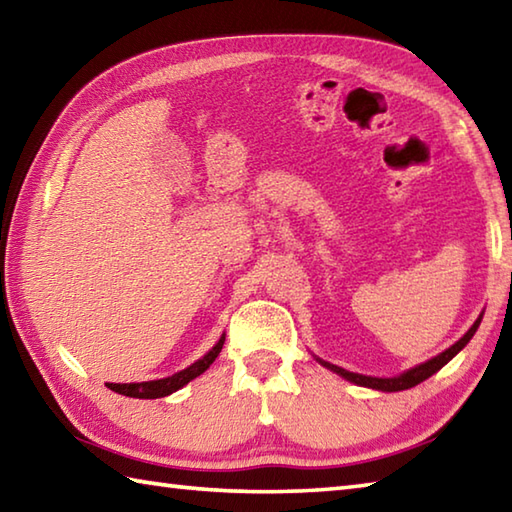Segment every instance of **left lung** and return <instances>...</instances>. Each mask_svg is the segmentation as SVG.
Listing matches in <instances>:
<instances>
[{"instance_id": "8db88e82", "label": "left lung", "mask_w": 512, "mask_h": 512, "mask_svg": "<svg viewBox=\"0 0 512 512\" xmlns=\"http://www.w3.org/2000/svg\"><path fill=\"white\" fill-rule=\"evenodd\" d=\"M482 317H484V315H479L477 322L468 328V333H466L462 339H459V342H455L453 346L446 348L444 353H439L437 357L428 359V362L419 364V366H415V368H410V370H406V373L397 375V377H368V375L350 373V370H344V368H339V366H335V364H328V362H324V359H317V362L322 364V366H326L328 370H333V373H337L339 377L348 379V382L357 384V386L384 390V393H397V390H406V388H413V386H417V384L426 382V379H428L430 375H435L439 368L446 366V364L450 362V359H453V357L459 353V350H462V348L470 342V339H473V335L477 333L479 324H482Z\"/></svg>"}]
</instances>
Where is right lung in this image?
Instances as JSON below:
<instances>
[{
    "label": "right lung",
    "instance_id": "1",
    "mask_svg": "<svg viewBox=\"0 0 512 512\" xmlns=\"http://www.w3.org/2000/svg\"><path fill=\"white\" fill-rule=\"evenodd\" d=\"M224 339L226 335L219 337V342L208 350V353L197 359L195 364H190L188 368L179 370V373L164 377V379H153V382H139V384H106L110 390H115L119 395H126V397H135V399H157V397H166L170 393H175L182 386H186L188 382H193L195 377H199L204 373V370L215 362L217 355L222 353V346H224Z\"/></svg>",
    "mask_w": 512,
    "mask_h": 512
}]
</instances>
